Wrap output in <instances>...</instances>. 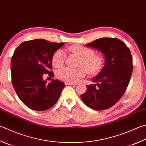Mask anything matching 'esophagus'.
<instances>
[{"label":"esophagus","instance_id":"esophagus-1","mask_svg":"<svg viewBox=\"0 0 146 146\" xmlns=\"http://www.w3.org/2000/svg\"><path fill=\"white\" fill-rule=\"evenodd\" d=\"M66 85H70V86H75V85H76V83H72V82H65Z\"/></svg>","mask_w":146,"mask_h":146}]
</instances>
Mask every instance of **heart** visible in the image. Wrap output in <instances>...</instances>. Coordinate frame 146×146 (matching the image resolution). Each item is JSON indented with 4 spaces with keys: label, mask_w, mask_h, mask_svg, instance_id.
Returning <instances> with one entry per match:
<instances>
[{
    "label": "heart",
    "mask_w": 146,
    "mask_h": 146,
    "mask_svg": "<svg viewBox=\"0 0 146 146\" xmlns=\"http://www.w3.org/2000/svg\"><path fill=\"white\" fill-rule=\"evenodd\" d=\"M68 50L81 58L80 66L86 68L90 74L94 75L98 73L102 69L104 64V58L102 55L94 54V50L80 44H75L69 47ZM65 60L66 54L64 52L60 49L57 50L52 57V64L55 67L60 68L64 64ZM84 68H64L58 70L56 75L58 78L60 80L74 83L77 82L79 78L84 77L86 75V70Z\"/></svg>",
    "instance_id": "b5f03b06"
}]
</instances>
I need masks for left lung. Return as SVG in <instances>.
<instances>
[{"instance_id":"obj_1","label":"left lung","mask_w":146,"mask_h":146,"mask_svg":"<svg viewBox=\"0 0 146 146\" xmlns=\"http://www.w3.org/2000/svg\"><path fill=\"white\" fill-rule=\"evenodd\" d=\"M98 50L105 57V66L92 78L94 84L87 85L80 95L82 102L95 110H103L117 103L125 92L133 70L130 51L116 38H102L86 44Z\"/></svg>"}]
</instances>
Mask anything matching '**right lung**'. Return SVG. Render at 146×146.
Here are the masks:
<instances>
[{"label": "right lung", "mask_w": 146, "mask_h": 146, "mask_svg": "<svg viewBox=\"0 0 146 146\" xmlns=\"http://www.w3.org/2000/svg\"><path fill=\"white\" fill-rule=\"evenodd\" d=\"M64 43H52L34 39L21 43L13 54L11 62L13 87L20 100L32 110L44 111L53 107L59 100L64 83L43 79L44 74L54 73L52 57Z\"/></svg>", "instance_id": "add662e5"}]
</instances>
